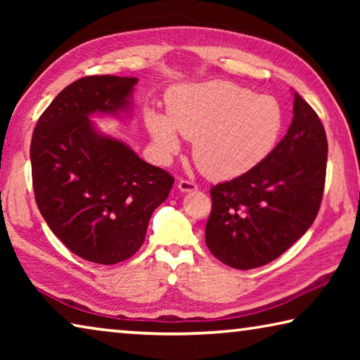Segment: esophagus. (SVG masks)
<instances>
[{
    "label": "esophagus",
    "instance_id": "esophagus-1",
    "mask_svg": "<svg viewBox=\"0 0 360 360\" xmlns=\"http://www.w3.org/2000/svg\"><path fill=\"white\" fill-rule=\"evenodd\" d=\"M178 188H179V191H181L182 193H187V192H193V191H197L198 186L195 184V182H192V181H186V179H182V181H179V182H178Z\"/></svg>",
    "mask_w": 360,
    "mask_h": 360
}]
</instances>
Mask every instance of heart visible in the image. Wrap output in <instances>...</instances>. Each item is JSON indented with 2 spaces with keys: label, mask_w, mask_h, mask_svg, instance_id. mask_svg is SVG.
Returning a JSON list of instances; mask_svg holds the SVG:
<instances>
[{
  "label": "heart",
  "mask_w": 360,
  "mask_h": 360,
  "mask_svg": "<svg viewBox=\"0 0 360 360\" xmlns=\"http://www.w3.org/2000/svg\"><path fill=\"white\" fill-rule=\"evenodd\" d=\"M168 115L144 112V124L158 158L181 150V137L193 139L192 155L205 176L229 181L251 172L275 149L284 115L268 95L227 81L179 85L168 94Z\"/></svg>",
  "instance_id": "heart-1"
}]
</instances>
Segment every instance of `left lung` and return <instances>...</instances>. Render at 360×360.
Returning <instances> with one entry per match:
<instances>
[{
    "label": "left lung",
    "instance_id": "obj_1",
    "mask_svg": "<svg viewBox=\"0 0 360 360\" xmlns=\"http://www.w3.org/2000/svg\"><path fill=\"white\" fill-rule=\"evenodd\" d=\"M326 167L324 125L294 92V117L271 154L251 172L211 188L205 231L211 254L238 270L278 259L318 216Z\"/></svg>",
    "mask_w": 360,
    "mask_h": 360
}]
</instances>
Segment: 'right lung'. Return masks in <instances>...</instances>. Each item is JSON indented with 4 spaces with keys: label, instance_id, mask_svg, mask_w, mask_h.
<instances>
[{
    "label": "right lung",
    "instance_id": "obj_1",
    "mask_svg": "<svg viewBox=\"0 0 360 360\" xmlns=\"http://www.w3.org/2000/svg\"><path fill=\"white\" fill-rule=\"evenodd\" d=\"M138 77L87 76L60 92L36 124L30 148L34 198L53 235L101 265L131 257L174 178L96 129L94 115L131 112Z\"/></svg>",
    "mask_w": 360,
    "mask_h": 360
}]
</instances>
